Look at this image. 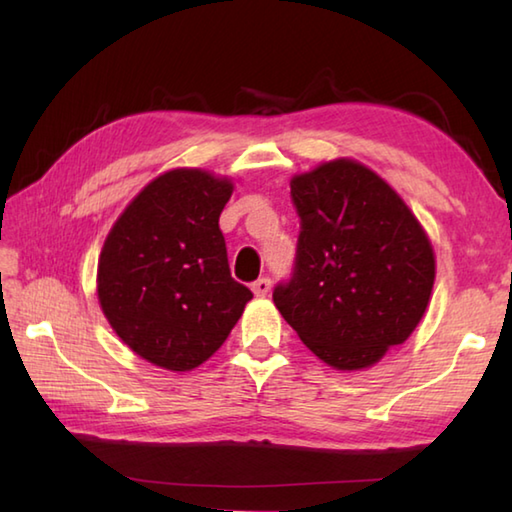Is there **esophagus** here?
<instances>
[{"mask_svg":"<svg viewBox=\"0 0 512 512\" xmlns=\"http://www.w3.org/2000/svg\"><path fill=\"white\" fill-rule=\"evenodd\" d=\"M252 289H254V294H256V296H267V294H269V289H271V280H269L267 276L258 278V280H254Z\"/></svg>","mask_w":512,"mask_h":512,"instance_id":"1","label":"esophagus"}]
</instances>
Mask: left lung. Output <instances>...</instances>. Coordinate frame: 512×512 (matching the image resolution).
I'll return each instance as SVG.
<instances>
[{
  "mask_svg": "<svg viewBox=\"0 0 512 512\" xmlns=\"http://www.w3.org/2000/svg\"><path fill=\"white\" fill-rule=\"evenodd\" d=\"M291 201L300 234L276 307L329 367H371L411 336L429 305V236L389 183L351 159L294 176Z\"/></svg>",
  "mask_w": 512,
  "mask_h": 512,
  "instance_id": "left-lung-1",
  "label": "left lung"
}]
</instances>
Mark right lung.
<instances>
[{"label":"right lung","instance_id":"1","mask_svg":"<svg viewBox=\"0 0 512 512\" xmlns=\"http://www.w3.org/2000/svg\"><path fill=\"white\" fill-rule=\"evenodd\" d=\"M234 185L172 170L145 185L103 243L97 294L117 336L156 367L190 371L227 340L252 291L229 274L218 216Z\"/></svg>","mask_w":512,"mask_h":512}]
</instances>
